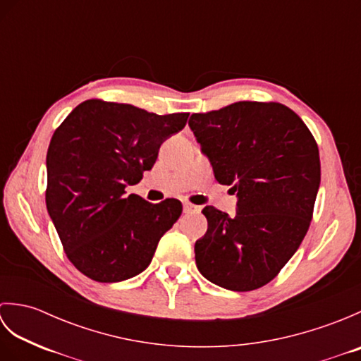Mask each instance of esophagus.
Returning <instances> with one entry per match:
<instances>
[{"label":"esophagus","instance_id":"34e87169","mask_svg":"<svg viewBox=\"0 0 361 361\" xmlns=\"http://www.w3.org/2000/svg\"><path fill=\"white\" fill-rule=\"evenodd\" d=\"M183 211H185V212H195L197 206L190 204V203H183Z\"/></svg>","mask_w":361,"mask_h":361}]
</instances>
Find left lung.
<instances>
[{
    "mask_svg": "<svg viewBox=\"0 0 361 361\" xmlns=\"http://www.w3.org/2000/svg\"><path fill=\"white\" fill-rule=\"evenodd\" d=\"M189 127L220 185L237 197L229 217L202 211L208 231L195 242L197 268L231 291L270 282L307 233L321 181L318 145L288 106L235 102L195 113Z\"/></svg>",
    "mask_w": 361,
    "mask_h": 361,
    "instance_id": "obj_1",
    "label": "left lung"
}]
</instances>
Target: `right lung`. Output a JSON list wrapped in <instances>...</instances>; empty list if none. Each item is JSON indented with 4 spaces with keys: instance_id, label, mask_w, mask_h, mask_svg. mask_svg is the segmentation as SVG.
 Masks as SVG:
<instances>
[{
    "instance_id": "add662e5",
    "label": "right lung",
    "mask_w": 361,
    "mask_h": 361,
    "mask_svg": "<svg viewBox=\"0 0 361 361\" xmlns=\"http://www.w3.org/2000/svg\"><path fill=\"white\" fill-rule=\"evenodd\" d=\"M189 113L159 116L128 104L82 102L68 114L46 155V208L73 265L97 282H121L149 267L157 245L181 216V202L157 204L126 188L150 171Z\"/></svg>"
}]
</instances>
